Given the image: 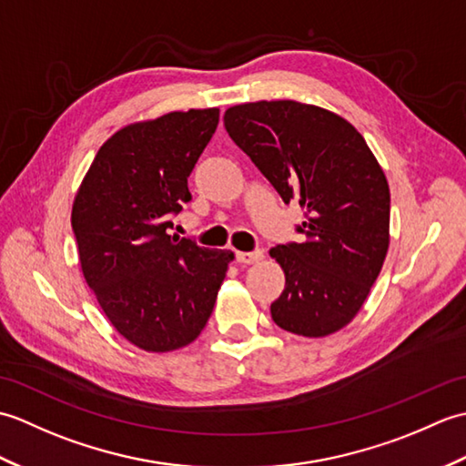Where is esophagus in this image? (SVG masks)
Instances as JSON below:
<instances>
[{"label": "esophagus", "mask_w": 466, "mask_h": 466, "mask_svg": "<svg viewBox=\"0 0 466 466\" xmlns=\"http://www.w3.org/2000/svg\"><path fill=\"white\" fill-rule=\"evenodd\" d=\"M262 260V250H252V252H236V262L240 264H256Z\"/></svg>", "instance_id": "esophagus-1"}]
</instances>
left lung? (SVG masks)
<instances>
[{"label": "left lung", "instance_id": "left-lung-1", "mask_svg": "<svg viewBox=\"0 0 466 466\" xmlns=\"http://www.w3.org/2000/svg\"><path fill=\"white\" fill-rule=\"evenodd\" d=\"M228 136L284 204L296 200L300 242L270 250L286 274L270 306L280 329L319 339L360 310L389 250L390 192L356 127L322 107L279 100L234 106Z\"/></svg>", "mask_w": 466, "mask_h": 466}]
</instances>
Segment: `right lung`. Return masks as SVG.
I'll list each match as a JSON object with an SVG mask.
<instances>
[{
	"mask_svg": "<svg viewBox=\"0 0 466 466\" xmlns=\"http://www.w3.org/2000/svg\"><path fill=\"white\" fill-rule=\"evenodd\" d=\"M220 110L172 112L122 127L97 150L72 210L86 282L114 329L147 352L190 344L234 258L167 230L192 200L187 176Z\"/></svg>",
	"mask_w": 466,
	"mask_h": 466,
	"instance_id": "obj_1",
	"label": "right lung"
}]
</instances>
